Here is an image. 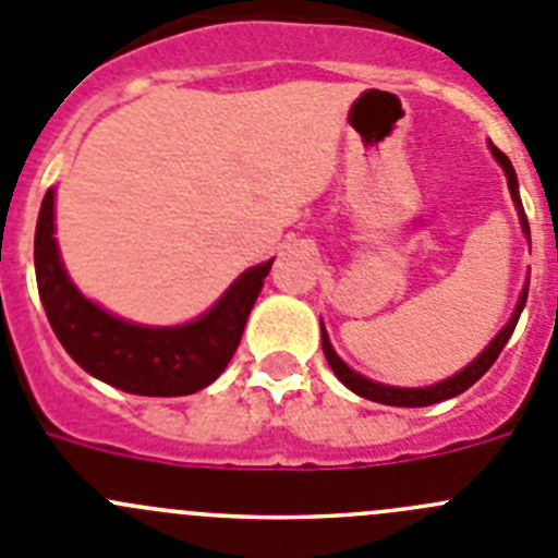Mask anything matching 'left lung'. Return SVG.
Listing matches in <instances>:
<instances>
[{
    "label": "left lung",
    "mask_w": 558,
    "mask_h": 558,
    "mask_svg": "<svg viewBox=\"0 0 558 558\" xmlns=\"http://www.w3.org/2000/svg\"><path fill=\"white\" fill-rule=\"evenodd\" d=\"M489 149H493V157L500 162V168H504L506 182H509V193H512L514 207H518L520 227H523L525 238L531 240L529 221H525L523 204H520V193H518V173H514L512 162H509V157H506L498 146H493V143H489ZM525 299H529V282H525L523 293H520V301H518V306H514V313H512V318H509V324H506L504 329L493 337V342H489L487 349H484L476 360L470 362L464 371H459L457 376H451V379H446V381H437V385H432V387H387V385H379V381L365 379V376H360L356 371H351V367L335 354L324 324H320V342H324V354H326V360H329V365H331V371H335L337 379L349 387L351 392H356V396L367 398V401L387 403V407H432V403L446 401V398H453V396H459V392L468 390V387H473L478 379H482L484 373L493 367V362L498 360V354L504 351V345L509 342V337H512L514 326H518L520 313H523V306H525Z\"/></svg>",
    "instance_id": "left-lung-1"
}]
</instances>
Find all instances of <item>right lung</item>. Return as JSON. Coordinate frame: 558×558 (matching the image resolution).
<instances>
[{"mask_svg": "<svg viewBox=\"0 0 558 558\" xmlns=\"http://www.w3.org/2000/svg\"><path fill=\"white\" fill-rule=\"evenodd\" d=\"M270 265L274 259L240 274L198 320L137 326L96 306L69 279L54 240L52 187L46 191L35 227V279L54 335L82 371L132 396H191L213 385L238 351Z\"/></svg>", "mask_w": 558, "mask_h": 558, "instance_id": "right-lung-1", "label": "right lung"}]
</instances>
